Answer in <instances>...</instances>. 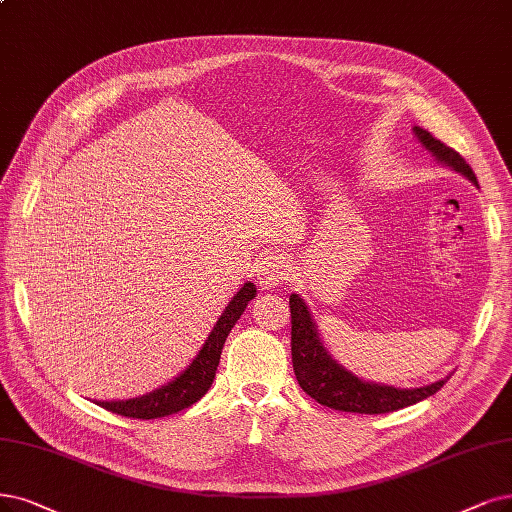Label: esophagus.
Returning <instances> with one entry per match:
<instances>
[{
    "label": "esophagus",
    "mask_w": 512,
    "mask_h": 512,
    "mask_svg": "<svg viewBox=\"0 0 512 512\" xmlns=\"http://www.w3.org/2000/svg\"><path fill=\"white\" fill-rule=\"evenodd\" d=\"M291 276V266L280 255H263L257 261V282L261 289H276Z\"/></svg>",
    "instance_id": "esophagus-1"
}]
</instances>
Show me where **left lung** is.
<instances>
[{
  "instance_id": "8db88e82",
  "label": "left lung",
  "mask_w": 512,
  "mask_h": 512,
  "mask_svg": "<svg viewBox=\"0 0 512 512\" xmlns=\"http://www.w3.org/2000/svg\"><path fill=\"white\" fill-rule=\"evenodd\" d=\"M415 137L430 151L434 160L449 166L456 173L464 175L470 183L479 185L472 168L458 154L456 149L447 147L439 139H434L428 130L413 126ZM291 308V356L295 377L306 394H310L320 405L350 411V413H390L409 405L420 403L434 392H439L451 375L422 388H394L386 384L363 382L352 371L339 365L325 348L318 335L316 323L306 306V301L297 293L289 297Z\"/></svg>"
}]
</instances>
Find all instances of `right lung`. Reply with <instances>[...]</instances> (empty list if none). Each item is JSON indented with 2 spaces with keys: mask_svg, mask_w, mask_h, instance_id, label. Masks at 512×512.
I'll list each match as a JSON object with an SVG mask.
<instances>
[{
  "mask_svg": "<svg viewBox=\"0 0 512 512\" xmlns=\"http://www.w3.org/2000/svg\"><path fill=\"white\" fill-rule=\"evenodd\" d=\"M257 295V289L253 282H244L240 291L232 297L230 304L223 310L219 316L217 325L213 327L211 335L206 337L204 346L196 354L192 363L187 365L183 373H179L173 382H168L166 386L137 396V399H128V401H97L103 409L124 415V418H137V420H156V418H166V415H173L181 409L192 407L198 403L202 396L211 388L215 373L219 367V358L221 350L227 335H230L232 327L238 323V318L242 316L244 308L249 306V301Z\"/></svg>",
  "mask_w": 512,
  "mask_h": 512,
  "instance_id": "obj_1",
  "label": "right lung"
}]
</instances>
